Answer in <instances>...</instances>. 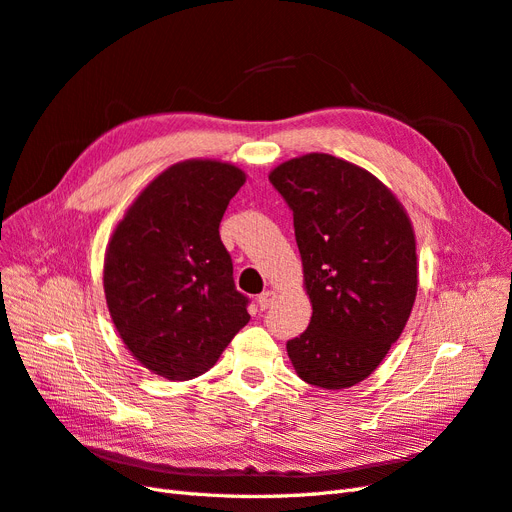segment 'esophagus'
I'll list each match as a JSON object with an SVG mask.
<instances>
[{
  "label": "esophagus",
  "instance_id": "obj_1",
  "mask_svg": "<svg viewBox=\"0 0 512 512\" xmlns=\"http://www.w3.org/2000/svg\"><path fill=\"white\" fill-rule=\"evenodd\" d=\"M274 298H276V296H274V291H270V289H268V291H264V294H259V296H257V306H259L261 311H266V309H270V304L274 302Z\"/></svg>",
  "mask_w": 512,
  "mask_h": 512
}]
</instances>
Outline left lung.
Masks as SVG:
<instances>
[{"mask_svg": "<svg viewBox=\"0 0 512 512\" xmlns=\"http://www.w3.org/2000/svg\"><path fill=\"white\" fill-rule=\"evenodd\" d=\"M270 182L294 212L313 304L309 328L287 341V354L306 384L349 388L379 367L412 313V223L382 182L337 156L287 160Z\"/></svg>", "mask_w": 512, "mask_h": 512, "instance_id": "left-lung-1", "label": "left lung"}]
</instances>
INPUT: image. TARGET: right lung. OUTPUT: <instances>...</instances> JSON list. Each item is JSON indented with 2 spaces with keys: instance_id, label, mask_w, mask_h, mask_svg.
Here are the masks:
<instances>
[{
  "instance_id": "add662e5",
  "label": "right lung",
  "mask_w": 512,
  "mask_h": 512,
  "mask_svg": "<svg viewBox=\"0 0 512 512\" xmlns=\"http://www.w3.org/2000/svg\"><path fill=\"white\" fill-rule=\"evenodd\" d=\"M244 173L218 160L169 167L135 199L105 255V296L122 341L145 369L193 379L248 324V298L218 225Z\"/></svg>"
}]
</instances>
